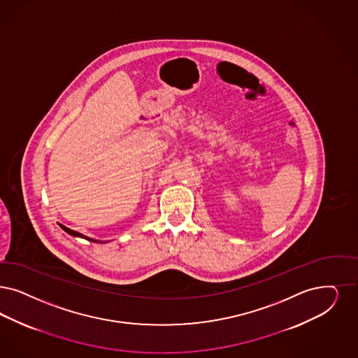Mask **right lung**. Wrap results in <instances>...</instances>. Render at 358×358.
Wrapping results in <instances>:
<instances>
[{
    "label": "right lung",
    "instance_id": "right-lung-1",
    "mask_svg": "<svg viewBox=\"0 0 358 358\" xmlns=\"http://www.w3.org/2000/svg\"><path fill=\"white\" fill-rule=\"evenodd\" d=\"M61 225V228L65 231V232H67L69 235H73V236H78V238H86V240H89V241H94V243H98V240H94V238H87V236H85V235H82V234H80V232H76V231H73V229H70V228H67V227H65V225L59 224Z\"/></svg>",
    "mask_w": 358,
    "mask_h": 358
}]
</instances>
